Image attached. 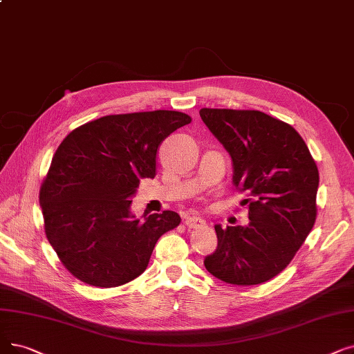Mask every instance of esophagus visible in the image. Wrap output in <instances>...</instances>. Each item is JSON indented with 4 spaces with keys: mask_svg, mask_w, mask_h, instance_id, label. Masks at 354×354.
I'll use <instances>...</instances> for the list:
<instances>
[{
    "mask_svg": "<svg viewBox=\"0 0 354 354\" xmlns=\"http://www.w3.org/2000/svg\"><path fill=\"white\" fill-rule=\"evenodd\" d=\"M205 224V221L201 217H196V215H188L185 217V225L189 228H199Z\"/></svg>",
    "mask_w": 354,
    "mask_h": 354,
    "instance_id": "esophagus-1",
    "label": "esophagus"
}]
</instances>
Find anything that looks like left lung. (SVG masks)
I'll list each match as a JSON object with an SVG mask.
<instances>
[{"label": "left lung", "mask_w": 354, "mask_h": 354, "mask_svg": "<svg viewBox=\"0 0 354 354\" xmlns=\"http://www.w3.org/2000/svg\"><path fill=\"white\" fill-rule=\"evenodd\" d=\"M205 126L233 160V183L249 194V220L215 225L218 245L204 265L215 278L268 282L294 259L317 218L318 167L299 133L256 110L201 109Z\"/></svg>", "instance_id": "left-lung-1"}]
</instances>
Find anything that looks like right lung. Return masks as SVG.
Masks as SVG:
<instances>
[{"label": "right lung", "instance_id": "right-lung-1", "mask_svg": "<svg viewBox=\"0 0 354 354\" xmlns=\"http://www.w3.org/2000/svg\"><path fill=\"white\" fill-rule=\"evenodd\" d=\"M191 117L179 111L105 115L72 130L40 187L44 232L62 265L84 283L115 288L140 276L175 211L130 212L142 178H155L160 143Z\"/></svg>", "mask_w": 354, "mask_h": 354}]
</instances>
